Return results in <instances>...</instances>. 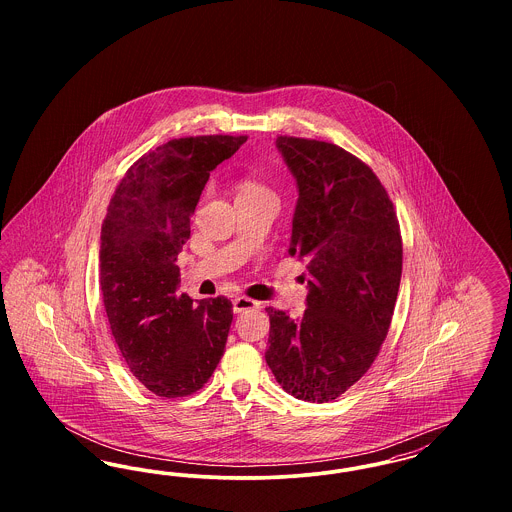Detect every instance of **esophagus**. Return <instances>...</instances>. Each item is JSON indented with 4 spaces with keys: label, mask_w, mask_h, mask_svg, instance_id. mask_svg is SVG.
<instances>
[{
    "label": "esophagus",
    "mask_w": 512,
    "mask_h": 512,
    "mask_svg": "<svg viewBox=\"0 0 512 512\" xmlns=\"http://www.w3.org/2000/svg\"><path fill=\"white\" fill-rule=\"evenodd\" d=\"M232 305H234V313H244V311H249V309H259L261 307V303L259 301H255V299H249V297H236L234 301H232Z\"/></svg>",
    "instance_id": "obj_1"
}]
</instances>
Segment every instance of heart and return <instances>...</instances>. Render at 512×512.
I'll list each match as a JSON object with an SVG mask.
<instances>
[{"label": "heart", "instance_id": "heart-1", "mask_svg": "<svg viewBox=\"0 0 512 512\" xmlns=\"http://www.w3.org/2000/svg\"><path fill=\"white\" fill-rule=\"evenodd\" d=\"M259 192H268V190L255 180H242L238 186V194H259Z\"/></svg>", "mask_w": 512, "mask_h": 512}]
</instances>
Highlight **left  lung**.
<instances>
[{
    "label": "left lung",
    "mask_w": 512,
    "mask_h": 512,
    "mask_svg": "<svg viewBox=\"0 0 512 512\" xmlns=\"http://www.w3.org/2000/svg\"><path fill=\"white\" fill-rule=\"evenodd\" d=\"M299 188L290 255L307 263V311L268 307L265 353L293 397L326 403L359 382L388 336L403 240L393 203L372 169L343 147L278 136Z\"/></svg>",
    "instance_id": "left-lung-1"
}]
</instances>
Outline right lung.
<instances>
[{"instance_id": "add662e5", "label": "right lung", "mask_w": 512, "mask_h": 512, "mask_svg": "<svg viewBox=\"0 0 512 512\" xmlns=\"http://www.w3.org/2000/svg\"><path fill=\"white\" fill-rule=\"evenodd\" d=\"M247 136H188L144 153L124 172L101 224L99 286L130 372L159 397L201 390L224 353L232 303L178 293L182 245L209 172Z\"/></svg>"}]
</instances>
